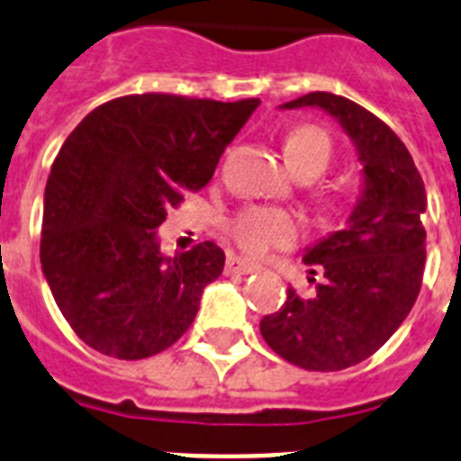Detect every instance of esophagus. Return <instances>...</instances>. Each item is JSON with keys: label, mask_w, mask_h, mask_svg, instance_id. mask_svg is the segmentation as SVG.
I'll return each mask as SVG.
<instances>
[{"label": "esophagus", "mask_w": 461, "mask_h": 461, "mask_svg": "<svg viewBox=\"0 0 461 461\" xmlns=\"http://www.w3.org/2000/svg\"><path fill=\"white\" fill-rule=\"evenodd\" d=\"M260 269V265L250 263V260H246V258H230L227 260V275H250V272H258Z\"/></svg>", "instance_id": "esophagus-1"}]
</instances>
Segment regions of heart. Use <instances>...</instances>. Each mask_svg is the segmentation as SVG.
Here are the masks:
<instances>
[{
    "label": "heart",
    "instance_id": "1",
    "mask_svg": "<svg viewBox=\"0 0 461 461\" xmlns=\"http://www.w3.org/2000/svg\"><path fill=\"white\" fill-rule=\"evenodd\" d=\"M284 151L291 170L315 167L320 175L331 158V141L320 127H301L286 140ZM298 222L289 212L275 208H249L231 224V234L239 246L253 256H263L272 249H286L298 239Z\"/></svg>",
    "mask_w": 461,
    "mask_h": 461
}]
</instances>
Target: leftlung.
Here are the masks:
<instances>
[{
	"label": "left lung",
	"mask_w": 461,
	"mask_h": 461,
	"mask_svg": "<svg viewBox=\"0 0 461 461\" xmlns=\"http://www.w3.org/2000/svg\"><path fill=\"white\" fill-rule=\"evenodd\" d=\"M321 108L350 137L362 166L360 196L346 227L305 249L317 294L289 289L260 334L276 355L310 372H339L366 360L410 315L424 276L426 192L398 134L366 108L331 92H310L279 108Z\"/></svg>",
	"instance_id": "left-lung-1"
}]
</instances>
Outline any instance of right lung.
<instances>
[{"instance_id":"1","label":"right lung","mask_w":461,"mask_h":461,"mask_svg":"<svg viewBox=\"0 0 461 461\" xmlns=\"http://www.w3.org/2000/svg\"><path fill=\"white\" fill-rule=\"evenodd\" d=\"M258 99L130 95L63 141L44 189L40 260L56 305L89 348L144 360L170 348L224 269L212 241L167 258L158 227L203 189Z\"/></svg>"}]
</instances>
